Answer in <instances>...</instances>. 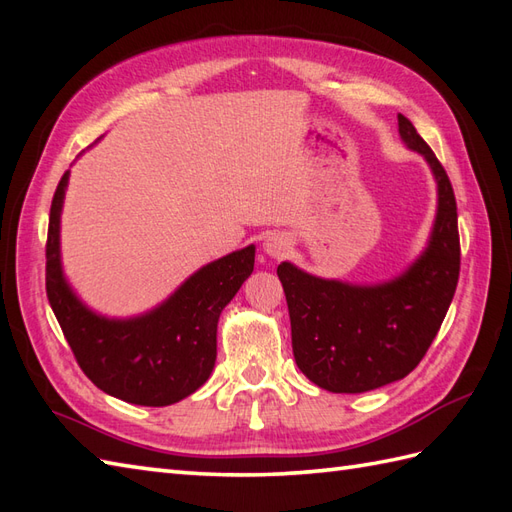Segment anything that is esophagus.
<instances>
[{
  "mask_svg": "<svg viewBox=\"0 0 512 512\" xmlns=\"http://www.w3.org/2000/svg\"><path fill=\"white\" fill-rule=\"evenodd\" d=\"M290 248V239L286 235L281 233H270L266 239H264V253L270 255V257H284L288 253Z\"/></svg>",
  "mask_w": 512,
  "mask_h": 512,
  "instance_id": "obj_1",
  "label": "esophagus"
}]
</instances>
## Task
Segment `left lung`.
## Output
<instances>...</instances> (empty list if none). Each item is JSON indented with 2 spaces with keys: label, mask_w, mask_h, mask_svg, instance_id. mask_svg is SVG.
Returning a JSON list of instances; mask_svg holds the SVG:
<instances>
[{
  "label": "left lung",
  "mask_w": 512,
  "mask_h": 512,
  "mask_svg": "<svg viewBox=\"0 0 512 512\" xmlns=\"http://www.w3.org/2000/svg\"><path fill=\"white\" fill-rule=\"evenodd\" d=\"M398 134L409 151L424 158L436 180V217L420 255L402 273L376 284L319 277L292 262L277 268L297 367L334 394H363L416 369L458 286V206L449 176L402 114Z\"/></svg>",
  "instance_id": "obj_1"
}]
</instances>
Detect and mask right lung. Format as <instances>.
Returning a JSON list of instances; mask_svg holds the SVG:
<instances>
[{
	"instance_id": "right-lung-1",
	"label": "right lung",
	"mask_w": 512,
	"mask_h": 512,
	"mask_svg": "<svg viewBox=\"0 0 512 512\" xmlns=\"http://www.w3.org/2000/svg\"><path fill=\"white\" fill-rule=\"evenodd\" d=\"M70 169L50 206L46 292L81 369L105 394L143 407H167L209 380L217 356V321L253 273L255 244L195 270L147 312L107 317L85 303L61 262V213Z\"/></svg>"
}]
</instances>
